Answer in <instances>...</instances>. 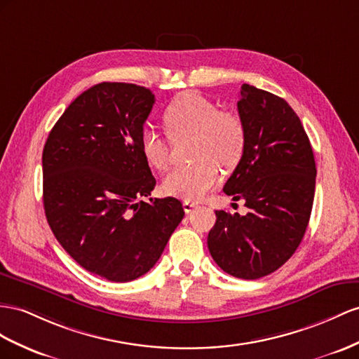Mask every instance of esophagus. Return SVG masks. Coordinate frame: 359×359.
<instances>
[{
    "instance_id": "obj_1",
    "label": "esophagus",
    "mask_w": 359,
    "mask_h": 359,
    "mask_svg": "<svg viewBox=\"0 0 359 359\" xmlns=\"http://www.w3.org/2000/svg\"><path fill=\"white\" fill-rule=\"evenodd\" d=\"M196 208H197L196 201H191V200H185V201H183V209H185L187 214H189L191 210H194Z\"/></svg>"
}]
</instances>
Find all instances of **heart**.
I'll list each match as a JSON object with an SVG mask.
<instances>
[{
	"label": "heart",
	"mask_w": 359,
	"mask_h": 359,
	"mask_svg": "<svg viewBox=\"0 0 359 359\" xmlns=\"http://www.w3.org/2000/svg\"><path fill=\"white\" fill-rule=\"evenodd\" d=\"M170 136L192 135V159L188 167L174 168L162 182L168 196L198 200L219 180L218 163L232 168L240 162L245 147V130L240 118L218 110L209 98L187 92L172 100L163 112ZM144 159L156 170L168 167V144L151 127H145L140 140Z\"/></svg>",
	"instance_id": "heart-1"
}]
</instances>
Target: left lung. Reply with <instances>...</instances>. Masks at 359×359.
I'll use <instances>...</instances> for the list:
<instances>
[{
    "label": "left lung",
    "mask_w": 359,
    "mask_h": 359,
    "mask_svg": "<svg viewBox=\"0 0 359 359\" xmlns=\"http://www.w3.org/2000/svg\"><path fill=\"white\" fill-rule=\"evenodd\" d=\"M238 114L245 147L223 191L244 200L245 215L215 210L208 249L223 271L240 279L264 278L297 250L316 192V161L299 116L283 98L241 86Z\"/></svg>",
    "instance_id": "8db88e82"
}]
</instances>
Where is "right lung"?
Listing matches in <instances>:
<instances>
[{
	"label": "right lung",
	"mask_w": 359,
	"mask_h": 359,
	"mask_svg": "<svg viewBox=\"0 0 359 359\" xmlns=\"http://www.w3.org/2000/svg\"><path fill=\"white\" fill-rule=\"evenodd\" d=\"M154 94L103 81L80 94L54 124L42 153L43 209L67 253L112 282L141 278L158 262L185 210L156 185L140 147Z\"/></svg>",
	"instance_id": "add662e5"
}]
</instances>
